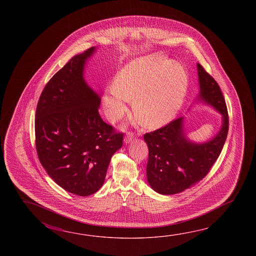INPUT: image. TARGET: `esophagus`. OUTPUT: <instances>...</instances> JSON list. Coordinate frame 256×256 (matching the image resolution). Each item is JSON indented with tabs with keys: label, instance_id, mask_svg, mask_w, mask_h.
I'll return each mask as SVG.
<instances>
[{
	"label": "esophagus",
	"instance_id": "esophagus-1",
	"mask_svg": "<svg viewBox=\"0 0 256 256\" xmlns=\"http://www.w3.org/2000/svg\"><path fill=\"white\" fill-rule=\"evenodd\" d=\"M134 134H132V132H128V134H126V138H124V142H126V144H129V142H130L134 140Z\"/></svg>",
	"mask_w": 256,
	"mask_h": 256
}]
</instances>
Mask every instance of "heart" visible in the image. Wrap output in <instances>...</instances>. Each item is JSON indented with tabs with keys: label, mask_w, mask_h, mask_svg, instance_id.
Masks as SVG:
<instances>
[{
	"label": "heart",
	"mask_w": 256,
	"mask_h": 256,
	"mask_svg": "<svg viewBox=\"0 0 256 256\" xmlns=\"http://www.w3.org/2000/svg\"><path fill=\"white\" fill-rule=\"evenodd\" d=\"M188 88L184 68L162 56H146L130 62L115 76L114 88L104 93V107L112 120L120 118L132 100V112L146 127L172 120L180 109Z\"/></svg>",
	"instance_id": "b5f03b06"
}]
</instances>
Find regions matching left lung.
Instances as JSON below:
<instances>
[{"mask_svg":"<svg viewBox=\"0 0 256 256\" xmlns=\"http://www.w3.org/2000/svg\"><path fill=\"white\" fill-rule=\"evenodd\" d=\"M196 68L200 93L196 100L220 112L222 122L217 134L204 142L188 138L184 117L144 136L149 150L147 181L162 195L178 194L204 178L218 158L228 134V110L220 88L200 64H196Z\"/></svg>","mask_w":256,"mask_h":256,"instance_id":"obj_1","label":"left lung"}]
</instances>
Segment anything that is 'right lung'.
I'll use <instances>...</instances> for the list:
<instances>
[{
  "label": "right lung",
  "mask_w": 256,
  "mask_h": 256,
  "mask_svg": "<svg viewBox=\"0 0 256 256\" xmlns=\"http://www.w3.org/2000/svg\"><path fill=\"white\" fill-rule=\"evenodd\" d=\"M95 50L76 54L52 76L36 112L40 163L58 185L82 196L104 185L110 158L124 138L100 118V98L84 78L85 64Z\"/></svg>",
  "instance_id": "add662e5"
}]
</instances>
